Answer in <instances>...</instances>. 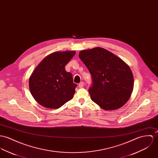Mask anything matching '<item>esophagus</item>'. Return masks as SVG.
I'll list each match as a JSON object with an SVG mask.
<instances>
[{
	"label": "esophagus",
	"instance_id": "esophagus-1",
	"mask_svg": "<svg viewBox=\"0 0 158 158\" xmlns=\"http://www.w3.org/2000/svg\"><path fill=\"white\" fill-rule=\"evenodd\" d=\"M83 86H84V83L83 82H81L78 84V87L80 88H82V87H83Z\"/></svg>",
	"mask_w": 158,
	"mask_h": 158
}]
</instances>
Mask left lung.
I'll list each match as a JSON object with an SVG mask.
<instances>
[{
    "label": "left lung",
    "instance_id": "1",
    "mask_svg": "<svg viewBox=\"0 0 158 158\" xmlns=\"http://www.w3.org/2000/svg\"><path fill=\"white\" fill-rule=\"evenodd\" d=\"M79 57L92 78L89 92L92 100L106 110L123 106L133 90L134 80L128 64L111 52L100 47L83 50Z\"/></svg>",
    "mask_w": 158,
    "mask_h": 158
}]
</instances>
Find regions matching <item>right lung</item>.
<instances>
[{
  "label": "right lung",
  "mask_w": 158,
  "mask_h": 158,
  "mask_svg": "<svg viewBox=\"0 0 158 158\" xmlns=\"http://www.w3.org/2000/svg\"><path fill=\"white\" fill-rule=\"evenodd\" d=\"M75 51L55 52L44 58L31 75L29 87L34 100L44 107L58 109L71 100L77 86L65 66Z\"/></svg>",
  "instance_id": "1"
}]
</instances>
